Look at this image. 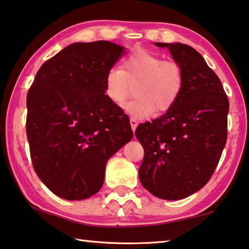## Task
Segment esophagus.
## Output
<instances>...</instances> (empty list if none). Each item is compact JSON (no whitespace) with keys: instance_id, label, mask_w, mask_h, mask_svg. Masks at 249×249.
<instances>
[{"instance_id":"1","label":"esophagus","mask_w":249,"mask_h":249,"mask_svg":"<svg viewBox=\"0 0 249 249\" xmlns=\"http://www.w3.org/2000/svg\"><path fill=\"white\" fill-rule=\"evenodd\" d=\"M130 124H131L132 131L135 132L136 129H137V125H138V121L136 119H133V118H130Z\"/></svg>"}]
</instances>
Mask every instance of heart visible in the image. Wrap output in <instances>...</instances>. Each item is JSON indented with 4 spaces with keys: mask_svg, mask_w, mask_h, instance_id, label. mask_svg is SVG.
<instances>
[{
    "mask_svg": "<svg viewBox=\"0 0 249 249\" xmlns=\"http://www.w3.org/2000/svg\"><path fill=\"white\" fill-rule=\"evenodd\" d=\"M103 83L106 97L117 107L124 105L135 87L136 98L127 105V111L144 119L173 108L182 92L185 75L175 61L139 49L122 60L121 69H109Z\"/></svg>",
    "mask_w": 249,
    "mask_h": 249,
    "instance_id": "heart-1",
    "label": "heart"
}]
</instances>
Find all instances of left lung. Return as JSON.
I'll return each mask as SVG.
<instances>
[{
	"label": "left lung",
	"instance_id": "8db88e82",
	"mask_svg": "<svg viewBox=\"0 0 249 249\" xmlns=\"http://www.w3.org/2000/svg\"><path fill=\"white\" fill-rule=\"evenodd\" d=\"M156 45L169 49L185 85L169 111L136 129L144 150L139 179L154 196L178 200L201 189L215 171L227 141L229 101L199 52L178 42Z\"/></svg>",
	"mask_w": 249,
	"mask_h": 249
}]
</instances>
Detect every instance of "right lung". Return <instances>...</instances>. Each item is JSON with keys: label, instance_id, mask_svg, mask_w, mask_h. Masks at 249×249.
<instances>
[{"label": "right lung", "instance_id": "add662e5", "mask_svg": "<svg viewBox=\"0 0 249 249\" xmlns=\"http://www.w3.org/2000/svg\"><path fill=\"white\" fill-rule=\"evenodd\" d=\"M124 48L72 43L42 64L26 97V136L36 175L56 196L86 199L107 161L133 136L127 114L105 94V75Z\"/></svg>", "mask_w": 249, "mask_h": 249}]
</instances>
